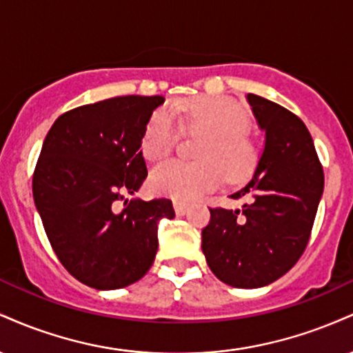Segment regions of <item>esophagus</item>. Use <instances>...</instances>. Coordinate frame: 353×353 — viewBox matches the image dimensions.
I'll list each match as a JSON object with an SVG mask.
<instances>
[{"label":"esophagus","mask_w":353,"mask_h":353,"mask_svg":"<svg viewBox=\"0 0 353 353\" xmlns=\"http://www.w3.org/2000/svg\"><path fill=\"white\" fill-rule=\"evenodd\" d=\"M189 209V204L184 201H174V210H176L177 216H184L185 212H188Z\"/></svg>","instance_id":"esophagus-1"}]
</instances>
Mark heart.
<instances>
[{"mask_svg":"<svg viewBox=\"0 0 353 353\" xmlns=\"http://www.w3.org/2000/svg\"><path fill=\"white\" fill-rule=\"evenodd\" d=\"M172 115L165 109L156 111L145 128L144 157L152 163L169 157L176 149L181 131L202 136L197 143L194 163L169 161L151 174V188L159 194L190 199L216 188L228 177L229 182L245 181L259 164V145L247 132L249 116L236 101L229 98H201L174 104Z\"/></svg>","mask_w":353,"mask_h":353,"instance_id":"b5f03b06","label":"heart"}]
</instances>
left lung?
Instances as JSON below:
<instances>
[{
	"label": "left lung",
	"mask_w": 353,
	"mask_h": 353,
	"mask_svg": "<svg viewBox=\"0 0 353 353\" xmlns=\"http://www.w3.org/2000/svg\"><path fill=\"white\" fill-rule=\"evenodd\" d=\"M265 149L252 179L232 199L242 209L210 208L202 252L219 281L239 289L264 287L297 264L323 192V169L309 129L277 103L247 94Z\"/></svg>",
	"instance_id": "obj_1"
}]
</instances>
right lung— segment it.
I'll return each instance as SVG.
<instances>
[{"label": "right lung", "instance_id": "add662e5", "mask_svg": "<svg viewBox=\"0 0 353 353\" xmlns=\"http://www.w3.org/2000/svg\"><path fill=\"white\" fill-rule=\"evenodd\" d=\"M163 103V96H117L84 104L61 114L43 143L36 209L61 264L92 289L144 277L157 252V224L176 216L165 197L125 199L148 177L141 143Z\"/></svg>", "mask_w": 353, "mask_h": 353}]
</instances>
